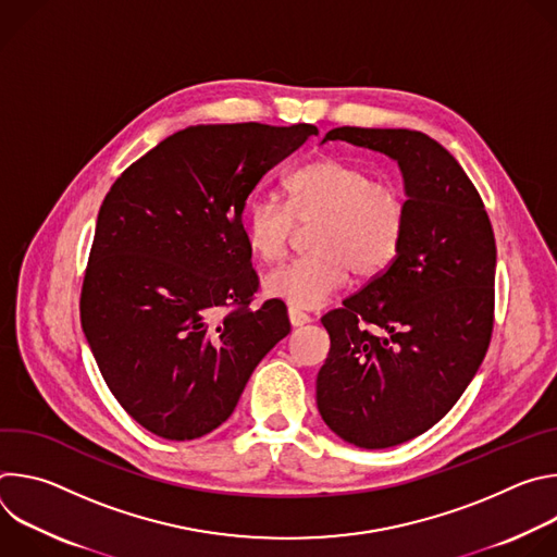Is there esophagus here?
<instances>
[{
	"mask_svg": "<svg viewBox=\"0 0 557 557\" xmlns=\"http://www.w3.org/2000/svg\"><path fill=\"white\" fill-rule=\"evenodd\" d=\"M288 320H290L293 326H304V324L310 322V314L304 312V310H299V308H295V306H290V308H288Z\"/></svg>",
	"mask_w": 557,
	"mask_h": 557,
	"instance_id": "1",
	"label": "esophagus"
}]
</instances>
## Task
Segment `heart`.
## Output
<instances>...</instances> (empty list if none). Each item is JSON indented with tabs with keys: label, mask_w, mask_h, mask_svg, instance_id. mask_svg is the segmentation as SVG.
Masks as SVG:
<instances>
[{
	"label": "heart",
	"mask_w": 557,
	"mask_h": 557,
	"mask_svg": "<svg viewBox=\"0 0 557 557\" xmlns=\"http://www.w3.org/2000/svg\"><path fill=\"white\" fill-rule=\"evenodd\" d=\"M410 222L399 187L344 158L326 156L286 181V202L256 196L245 209V235L264 262L288 253L297 224L310 226L301 258L271 271L264 286L295 308H317L339 293L350 273L372 280L399 258Z\"/></svg>",
	"instance_id": "b5f03b06"
}]
</instances>
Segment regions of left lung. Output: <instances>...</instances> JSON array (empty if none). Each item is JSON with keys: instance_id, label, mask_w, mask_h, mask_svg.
Instances as JSON below:
<instances>
[{"instance_id": "1", "label": "left lung", "mask_w": 557, "mask_h": 557, "mask_svg": "<svg viewBox=\"0 0 557 557\" xmlns=\"http://www.w3.org/2000/svg\"><path fill=\"white\" fill-rule=\"evenodd\" d=\"M399 161L410 222L396 262L322 317L317 408L344 441L383 449L436 425L483 363L494 331L496 240L456 158L417 129L335 127Z\"/></svg>"}]
</instances>
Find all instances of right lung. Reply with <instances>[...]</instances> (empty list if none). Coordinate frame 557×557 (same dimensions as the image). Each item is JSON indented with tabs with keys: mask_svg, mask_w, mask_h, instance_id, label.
Here are the masks:
<instances>
[{
	"mask_svg": "<svg viewBox=\"0 0 557 557\" xmlns=\"http://www.w3.org/2000/svg\"><path fill=\"white\" fill-rule=\"evenodd\" d=\"M314 125H196L158 143L106 196L82 286V326L123 410L151 434L194 441L224 423L286 306L251 308L243 209Z\"/></svg>",
	"mask_w": 557,
	"mask_h": 557,
	"instance_id": "1",
	"label": "right lung"
}]
</instances>
